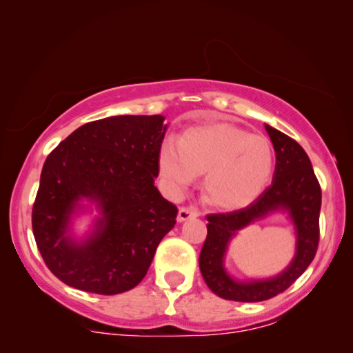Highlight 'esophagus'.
Instances as JSON below:
<instances>
[{
  "instance_id": "1",
  "label": "esophagus",
  "mask_w": 353,
  "mask_h": 353,
  "mask_svg": "<svg viewBox=\"0 0 353 353\" xmlns=\"http://www.w3.org/2000/svg\"><path fill=\"white\" fill-rule=\"evenodd\" d=\"M196 216H199V210L196 207H180V210H178V221L196 219Z\"/></svg>"
}]
</instances>
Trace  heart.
<instances>
[{
    "mask_svg": "<svg viewBox=\"0 0 353 353\" xmlns=\"http://www.w3.org/2000/svg\"><path fill=\"white\" fill-rule=\"evenodd\" d=\"M274 154L260 134L230 123H204L163 139L157 172L163 190L181 196L204 173L202 194L219 209H238L262 194L273 175Z\"/></svg>",
    "mask_w": 353,
    "mask_h": 353,
    "instance_id": "1",
    "label": "heart"
}]
</instances>
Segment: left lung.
I'll return each mask as SVG.
<instances>
[{
  "label": "left lung",
  "mask_w": 353,
  "mask_h": 353,
  "mask_svg": "<svg viewBox=\"0 0 353 353\" xmlns=\"http://www.w3.org/2000/svg\"><path fill=\"white\" fill-rule=\"evenodd\" d=\"M265 130L276 152L272 185L248 207L207 215L209 223L199 255V268L210 291L226 301L262 302L284 292L308 268L320 243L321 188L310 159L301 144L288 134L270 125H265ZM276 210H286L292 216L298 234L296 257L278 277L236 282L223 267L228 243L244 225Z\"/></svg>",
  "instance_id": "1"
}]
</instances>
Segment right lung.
<instances>
[{
  "label": "right lung",
  "mask_w": 353,
  "mask_h": 353,
  "mask_svg": "<svg viewBox=\"0 0 353 353\" xmlns=\"http://www.w3.org/2000/svg\"><path fill=\"white\" fill-rule=\"evenodd\" d=\"M162 115H115L81 125L46 157L32 210L37 248L67 286L114 296L146 276L178 209L154 186ZM81 199L101 210L81 243L66 231Z\"/></svg>",
  "instance_id": "add662e5"
}]
</instances>
